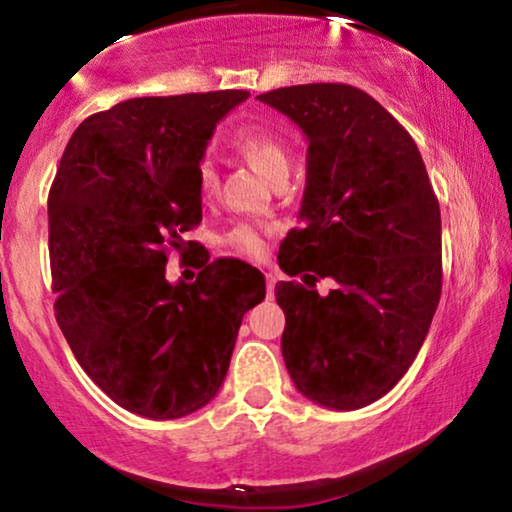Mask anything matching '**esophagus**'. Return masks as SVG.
I'll return each mask as SVG.
<instances>
[{
	"label": "esophagus",
	"instance_id": "obj_1",
	"mask_svg": "<svg viewBox=\"0 0 512 512\" xmlns=\"http://www.w3.org/2000/svg\"><path fill=\"white\" fill-rule=\"evenodd\" d=\"M265 284H268V296L272 298V293H275V284H277L275 272H265Z\"/></svg>",
	"mask_w": 512,
	"mask_h": 512
}]
</instances>
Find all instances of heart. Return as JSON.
Returning <instances> with one entry per match:
<instances>
[{"mask_svg":"<svg viewBox=\"0 0 512 512\" xmlns=\"http://www.w3.org/2000/svg\"><path fill=\"white\" fill-rule=\"evenodd\" d=\"M235 149L240 151L242 156L247 158V163L254 167L258 174H263L268 181L275 179L277 174L289 172V151H286L282 139H279L272 130L263 128V125H249V128H242L237 132ZM198 181L202 193L214 191L216 172L209 160H202L200 163ZM265 235H268L265 228L242 223V226L230 230L228 244L244 256L261 258L265 254Z\"/></svg>","mask_w":512,"mask_h":512,"instance_id":"b5f03b06","label":"heart"}]
</instances>
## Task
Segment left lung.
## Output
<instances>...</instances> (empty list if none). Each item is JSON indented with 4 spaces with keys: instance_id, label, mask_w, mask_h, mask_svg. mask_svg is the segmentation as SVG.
<instances>
[{
    "instance_id": "obj_1",
    "label": "left lung",
    "mask_w": 512,
    "mask_h": 512,
    "mask_svg": "<svg viewBox=\"0 0 512 512\" xmlns=\"http://www.w3.org/2000/svg\"><path fill=\"white\" fill-rule=\"evenodd\" d=\"M258 100L307 137V184L279 247L282 354L296 389L331 410L375 403L408 373L443 286L440 207L408 130L345 83L277 88ZM328 276L334 291L313 284Z\"/></svg>"
}]
</instances>
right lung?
<instances>
[{"label": "right lung", "mask_w": 512, "mask_h": 512, "mask_svg": "<svg viewBox=\"0 0 512 512\" xmlns=\"http://www.w3.org/2000/svg\"><path fill=\"white\" fill-rule=\"evenodd\" d=\"M247 90L135 97L74 130L48 195L55 319L90 380L121 408L179 419L219 394L244 312L265 277L195 258L167 282L170 249L202 221L198 170L216 123ZM193 242H188L191 247Z\"/></svg>", "instance_id": "obj_1"}]
</instances>
